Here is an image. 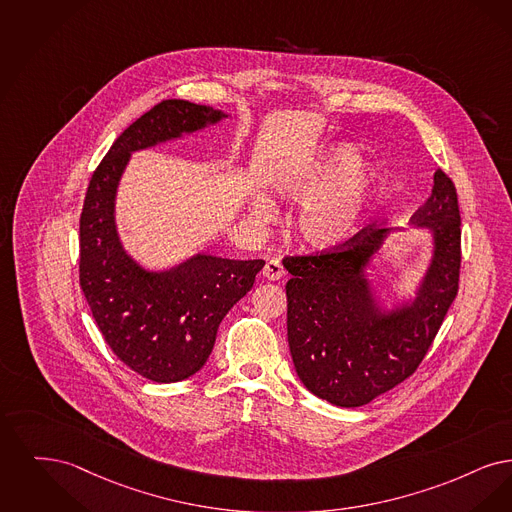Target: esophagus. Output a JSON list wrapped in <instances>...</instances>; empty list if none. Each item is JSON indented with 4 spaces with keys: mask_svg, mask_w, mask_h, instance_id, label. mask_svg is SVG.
I'll use <instances>...</instances> for the list:
<instances>
[{
    "mask_svg": "<svg viewBox=\"0 0 512 512\" xmlns=\"http://www.w3.org/2000/svg\"><path fill=\"white\" fill-rule=\"evenodd\" d=\"M264 277L267 281H279L285 277V267L279 260H269L264 267Z\"/></svg>",
    "mask_w": 512,
    "mask_h": 512,
    "instance_id": "esophagus-1",
    "label": "esophagus"
}]
</instances>
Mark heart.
I'll use <instances>...</instances> for the list:
<instances>
[{
	"label": "heart",
	"mask_w": 512,
	"mask_h": 512,
	"mask_svg": "<svg viewBox=\"0 0 512 512\" xmlns=\"http://www.w3.org/2000/svg\"><path fill=\"white\" fill-rule=\"evenodd\" d=\"M356 164V149L342 145L273 179V189L281 199L313 197L302 206L296 220V233L304 245L315 250H333L356 233L365 208L382 187L377 172L354 168ZM252 214L256 220L267 222L273 218L275 208L269 200L258 199Z\"/></svg>",
	"instance_id": "heart-1"
}]
</instances>
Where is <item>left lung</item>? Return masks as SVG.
<instances>
[{"instance_id": "8db88e82", "label": "left lung", "mask_w": 512, "mask_h": 512, "mask_svg": "<svg viewBox=\"0 0 512 512\" xmlns=\"http://www.w3.org/2000/svg\"><path fill=\"white\" fill-rule=\"evenodd\" d=\"M411 222L432 231L434 256L417 298L398 312H380L363 277L388 229L367 225L333 250L285 256L290 354L317 398L365 405L411 377L432 346L461 273V212L444 170Z\"/></svg>"}]
</instances>
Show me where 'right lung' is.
Here are the masks:
<instances>
[{"instance_id": "add662e5", "label": "right lung", "mask_w": 512, "mask_h": 512, "mask_svg": "<svg viewBox=\"0 0 512 512\" xmlns=\"http://www.w3.org/2000/svg\"><path fill=\"white\" fill-rule=\"evenodd\" d=\"M223 116L206 105L166 99L116 137L89 179L80 216V287L114 356L153 382H178L199 371L225 313L252 289L266 262L197 254L170 271L151 273L120 245L116 187L134 151Z\"/></svg>"}]
</instances>
